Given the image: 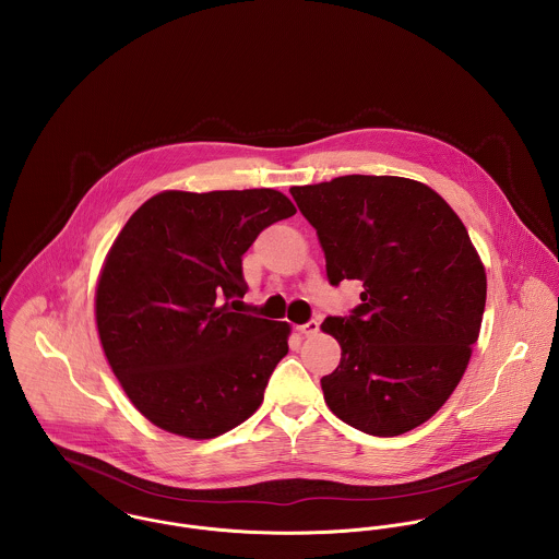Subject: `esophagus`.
I'll use <instances>...</instances> for the list:
<instances>
[{"label":"esophagus","mask_w":559,"mask_h":559,"mask_svg":"<svg viewBox=\"0 0 559 559\" xmlns=\"http://www.w3.org/2000/svg\"><path fill=\"white\" fill-rule=\"evenodd\" d=\"M320 322L319 320H308L306 324H299L297 329H299V333H304V335H314L317 331H319Z\"/></svg>","instance_id":"34e87169"}]
</instances>
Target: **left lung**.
Listing matches in <instances>:
<instances>
[{"instance_id":"8db88e82","label":"left lung","mask_w":559,"mask_h":559,"mask_svg":"<svg viewBox=\"0 0 559 559\" xmlns=\"http://www.w3.org/2000/svg\"><path fill=\"white\" fill-rule=\"evenodd\" d=\"M290 193L319 235L329 284L364 286L348 317L322 322L342 346L320 379L329 408L374 437L413 430L456 390L478 340L486 273L467 228L439 193L399 176Z\"/></svg>"}]
</instances>
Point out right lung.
<instances>
[{
	"mask_svg": "<svg viewBox=\"0 0 559 559\" xmlns=\"http://www.w3.org/2000/svg\"><path fill=\"white\" fill-rule=\"evenodd\" d=\"M297 213L275 189L163 191L114 240L96 286L105 357L167 432L213 439L242 424L288 353V322L233 312L242 253Z\"/></svg>",
	"mask_w": 559,
	"mask_h": 559,
	"instance_id": "1",
	"label": "right lung"
}]
</instances>
